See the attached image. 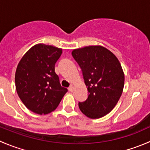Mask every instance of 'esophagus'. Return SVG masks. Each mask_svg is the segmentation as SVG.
<instances>
[{
    "mask_svg": "<svg viewBox=\"0 0 150 150\" xmlns=\"http://www.w3.org/2000/svg\"><path fill=\"white\" fill-rule=\"evenodd\" d=\"M68 90H69V91L72 92L74 91V86H72V85H71V86L68 88Z\"/></svg>",
    "mask_w": 150,
    "mask_h": 150,
    "instance_id": "1",
    "label": "esophagus"
}]
</instances>
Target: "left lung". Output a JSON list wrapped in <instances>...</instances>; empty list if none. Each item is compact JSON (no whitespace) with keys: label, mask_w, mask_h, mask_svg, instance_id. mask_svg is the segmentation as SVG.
I'll return each instance as SVG.
<instances>
[{"label":"left lung","mask_w":150,"mask_h":150,"mask_svg":"<svg viewBox=\"0 0 150 150\" xmlns=\"http://www.w3.org/2000/svg\"><path fill=\"white\" fill-rule=\"evenodd\" d=\"M72 55L83 72L88 96L79 102L81 111L91 119L104 117L120 99L125 76L117 57L107 48L90 46L74 49Z\"/></svg>","instance_id":"left-lung-1"}]
</instances>
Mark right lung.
I'll list each match as a JSON object with an SVG mask.
<instances>
[{
    "label": "right lung",
    "mask_w": 150,
    "mask_h": 150,
    "mask_svg": "<svg viewBox=\"0 0 150 150\" xmlns=\"http://www.w3.org/2000/svg\"><path fill=\"white\" fill-rule=\"evenodd\" d=\"M62 53V48L36 44L25 53L16 67L18 96L36 114L46 115L55 110L67 92L55 72V64Z\"/></svg>",
    "instance_id": "obj_1"
}]
</instances>
